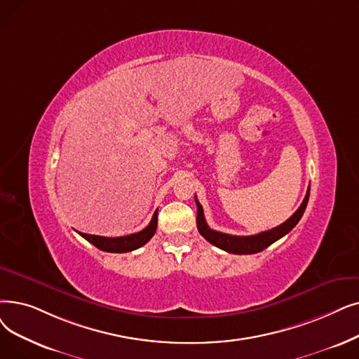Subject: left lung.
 <instances>
[{"mask_svg":"<svg viewBox=\"0 0 359 359\" xmlns=\"http://www.w3.org/2000/svg\"><path fill=\"white\" fill-rule=\"evenodd\" d=\"M308 198H309V188L306 191V195L302 201L301 207L294 211V214L287 218L285 223H282L280 226L267 230V231H261L258 235H252V236H235V235H227V233H222L210 229V226L205 222L204 217V210H202V205L199 204V201L195 196V202H196V226H198V231L204 236L210 243H212L214 246L223 249L226 252L230 254H238V255H248V254H257L261 252L266 249L267 246H270L271 243H274L276 241H278L280 238H283L285 235L298 224V222L301 220V217L304 215V211L306 208L308 204Z\"/></svg>","mask_w":359,"mask_h":359,"instance_id":"left-lung-1","label":"left lung"}]
</instances>
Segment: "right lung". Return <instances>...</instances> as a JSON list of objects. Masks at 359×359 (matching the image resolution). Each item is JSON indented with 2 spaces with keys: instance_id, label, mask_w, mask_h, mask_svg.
Segmentation results:
<instances>
[{
  "instance_id": "add662e5",
  "label": "right lung",
  "mask_w": 359,
  "mask_h": 359,
  "mask_svg": "<svg viewBox=\"0 0 359 359\" xmlns=\"http://www.w3.org/2000/svg\"><path fill=\"white\" fill-rule=\"evenodd\" d=\"M158 223V210L154 212L152 220L149 224L137 233H132L128 236H118V238H105V236H95V235H86V233H81V236L85 238L88 242H90L93 246H97L101 251L105 252H130L135 249L144 246L152 236L155 230H157Z\"/></svg>"
}]
</instances>
